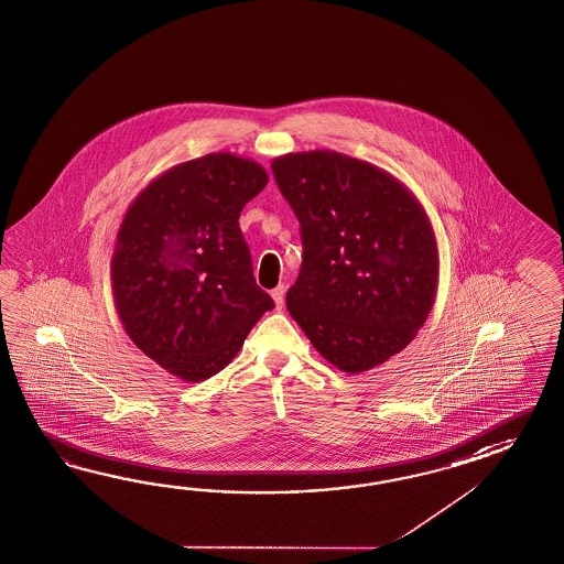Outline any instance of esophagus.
<instances>
[{
	"instance_id": "1",
	"label": "esophagus",
	"mask_w": 564,
	"mask_h": 564,
	"mask_svg": "<svg viewBox=\"0 0 564 564\" xmlns=\"http://www.w3.org/2000/svg\"><path fill=\"white\" fill-rule=\"evenodd\" d=\"M271 297L275 300L276 310H281L283 302H285V285H276V288L271 291Z\"/></svg>"
}]
</instances>
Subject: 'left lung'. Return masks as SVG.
<instances>
[{"instance_id": "obj_1", "label": "left lung", "mask_w": 564, "mask_h": 564, "mask_svg": "<svg viewBox=\"0 0 564 564\" xmlns=\"http://www.w3.org/2000/svg\"><path fill=\"white\" fill-rule=\"evenodd\" d=\"M271 166L302 224L289 314L340 371L383 365L412 343L436 297L426 209L393 175L343 152H289Z\"/></svg>"}]
</instances>
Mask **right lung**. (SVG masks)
<instances>
[{"label": "right lung", "instance_id": "add662e5", "mask_svg": "<svg viewBox=\"0 0 564 564\" xmlns=\"http://www.w3.org/2000/svg\"><path fill=\"white\" fill-rule=\"evenodd\" d=\"M267 183L259 163L212 152L152 180L116 234L111 293L126 334L187 383L220 372L275 307L238 224Z\"/></svg>", "mask_w": 564, "mask_h": 564}]
</instances>
